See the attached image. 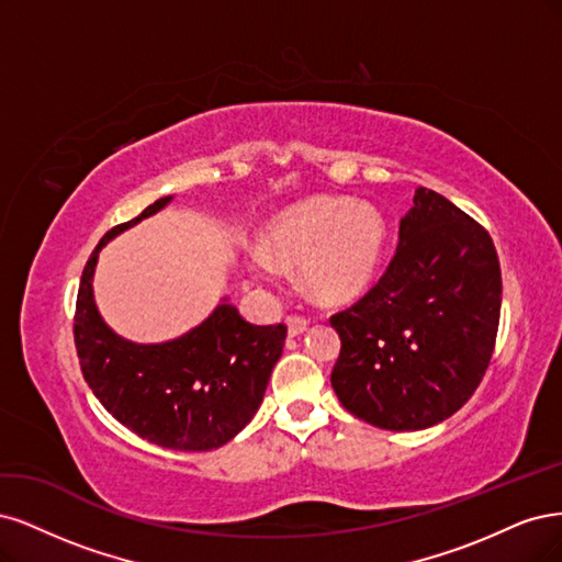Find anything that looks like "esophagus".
<instances>
[{
    "label": "esophagus",
    "mask_w": 562,
    "mask_h": 562,
    "mask_svg": "<svg viewBox=\"0 0 562 562\" xmlns=\"http://www.w3.org/2000/svg\"><path fill=\"white\" fill-rule=\"evenodd\" d=\"M307 324H311V319L303 317V315H289L286 317V329H289V336H299L307 329Z\"/></svg>",
    "instance_id": "esophagus-1"
}]
</instances>
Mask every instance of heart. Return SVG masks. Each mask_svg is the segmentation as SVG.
I'll list each match as a JSON object with an SVG mask.
<instances>
[{
  "instance_id": "heart-1",
  "label": "heart",
  "mask_w": 562,
  "mask_h": 562,
  "mask_svg": "<svg viewBox=\"0 0 562 562\" xmlns=\"http://www.w3.org/2000/svg\"><path fill=\"white\" fill-rule=\"evenodd\" d=\"M387 245V226L375 207L317 198L280 212L263 233L266 255H251L249 268L270 284L276 268L301 263L307 294L319 303H350L375 282Z\"/></svg>"
}]
</instances>
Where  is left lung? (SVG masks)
<instances>
[{
    "instance_id": "obj_1",
    "label": "left lung",
    "mask_w": 562,
    "mask_h": 562,
    "mask_svg": "<svg viewBox=\"0 0 562 562\" xmlns=\"http://www.w3.org/2000/svg\"><path fill=\"white\" fill-rule=\"evenodd\" d=\"M385 273L331 315L340 404L380 429L437 425L479 387L495 350L499 259L476 220L420 187Z\"/></svg>"
}]
</instances>
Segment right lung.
I'll list each match as a JSON object with an SVG mask.
<instances>
[{
    "instance_id": "obj_1",
    "label": "right lung",
    "mask_w": 562,
    "mask_h": 562,
    "mask_svg": "<svg viewBox=\"0 0 562 562\" xmlns=\"http://www.w3.org/2000/svg\"><path fill=\"white\" fill-rule=\"evenodd\" d=\"M158 198L135 220L106 231L86 261L75 313V346L88 387L137 437L172 450H212L231 441L263 402L286 327H259L228 303L189 334L137 346L102 322L93 301L100 249L116 233L166 207Z\"/></svg>"
}]
</instances>
